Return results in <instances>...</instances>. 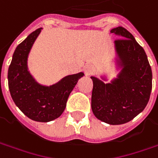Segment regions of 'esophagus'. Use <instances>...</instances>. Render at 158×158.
I'll return each instance as SVG.
<instances>
[{
	"mask_svg": "<svg viewBox=\"0 0 158 158\" xmlns=\"http://www.w3.org/2000/svg\"><path fill=\"white\" fill-rule=\"evenodd\" d=\"M95 67L92 64H87L84 68H83V71L85 73L86 76H90L92 74H94L95 72Z\"/></svg>",
	"mask_w": 158,
	"mask_h": 158,
	"instance_id": "1",
	"label": "esophagus"
}]
</instances>
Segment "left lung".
<instances>
[{"label":"left lung","mask_w":158,"mask_h":158,"mask_svg":"<svg viewBox=\"0 0 158 158\" xmlns=\"http://www.w3.org/2000/svg\"><path fill=\"white\" fill-rule=\"evenodd\" d=\"M111 32L120 37L114 44L121 71L111 83L91 76V109L101 121L120 125L132 120L147 106L152 71L144 49L127 29L118 26Z\"/></svg>","instance_id":"1"}]
</instances>
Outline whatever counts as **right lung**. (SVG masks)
Returning a JSON list of instances; mask_svg holds the SVG:
<instances>
[{"mask_svg": "<svg viewBox=\"0 0 158 158\" xmlns=\"http://www.w3.org/2000/svg\"><path fill=\"white\" fill-rule=\"evenodd\" d=\"M41 31L31 32L15 48L8 72L10 95L15 106L24 115L39 122H48L59 118L67 101L83 73L65 76L60 82L44 86L35 81L28 70L27 59L31 48Z\"/></svg>", "mask_w": 158, "mask_h": 158, "instance_id": "right-lung-1", "label": "right lung"}]
</instances>
